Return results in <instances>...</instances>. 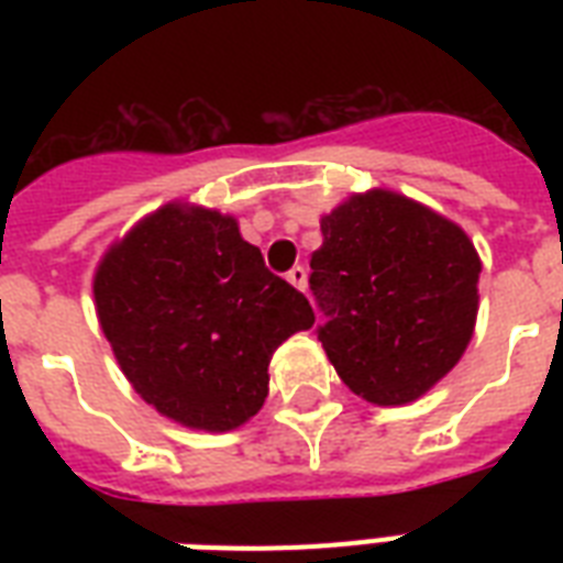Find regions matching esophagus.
I'll use <instances>...</instances> for the list:
<instances>
[{
  "label": "esophagus",
  "mask_w": 563,
  "mask_h": 563,
  "mask_svg": "<svg viewBox=\"0 0 563 563\" xmlns=\"http://www.w3.org/2000/svg\"><path fill=\"white\" fill-rule=\"evenodd\" d=\"M286 280H289L295 289L303 291V289H307V268H303V265H295V268L286 274Z\"/></svg>",
  "instance_id": "obj_1"
}]
</instances>
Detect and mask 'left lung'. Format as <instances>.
Wrapping results in <instances>:
<instances>
[{
    "instance_id": "1",
    "label": "left lung",
    "mask_w": 563,
    "mask_h": 563,
    "mask_svg": "<svg viewBox=\"0 0 563 563\" xmlns=\"http://www.w3.org/2000/svg\"><path fill=\"white\" fill-rule=\"evenodd\" d=\"M309 289L335 374L376 406L418 400L455 368L479 312V254L459 224L388 189L321 219Z\"/></svg>"
}]
</instances>
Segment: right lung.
<instances>
[{
	"label": "right lung",
	"mask_w": 563,
	"mask_h": 563,
	"mask_svg": "<svg viewBox=\"0 0 563 563\" xmlns=\"http://www.w3.org/2000/svg\"><path fill=\"white\" fill-rule=\"evenodd\" d=\"M101 333L148 406L189 429L242 427L268 397V362L316 324L233 216L172 201L108 247L92 277Z\"/></svg>",
	"instance_id": "1"
}]
</instances>
